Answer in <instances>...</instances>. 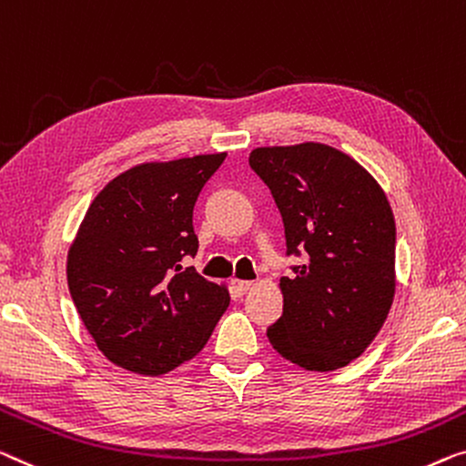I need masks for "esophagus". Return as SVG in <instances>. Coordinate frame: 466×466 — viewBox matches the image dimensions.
Returning a JSON list of instances; mask_svg holds the SVG:
<instances>
[{"instance_id":"34e87169","label":"esophagus","mask_w":466,"mask_h":466,"mask_svg":"<svg viewBox=\"0 0 466 466\" xmlns=\"http://www.w3.org/2000/svg\"><path fill=\"white\" fill-rule=\"evenodd\" d=\"M232 287L242 295V293H247V290H251L255 287V282H251V280H238V278H234Z\"/></svg>"}]
</instances>
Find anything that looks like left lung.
<instances>
[{"label": "left lung", "instance_id": "1", "mask_svg": "<svg viewBox=\"0 0 466 466\" xmlns=\"http://www.w3.org/2000/svg\"><path fill=\"white\" fill-rule=\"evenodd\" d=\"M248 163L272 190L287 253H305L280 278L284 308L268 339L284 360L326 372L362 356L395 295V219L377 179L320 142L261 146Z\"/></svg>", "mask_w": 466, "mask_h": 466}]
</instances>
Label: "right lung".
Listing matches in <instances>:
<instances>
[{"label": "right lung", "instance_id": "obj_1", "mask_svg": "<svg viewBox=\"0 0 466 466\" xmlns=\"http://www.w3.org/2000/svg\"><path fill=\"white\" fill-rule=\"evenodd\" d=\"M226 152L134 165L104 186L66 257L68 290L106 360L158 377L209 341L230 293L194 268L192 211Z\"/></svg>", "mask_w": 466, "mask_h": 466}]
</instances>
